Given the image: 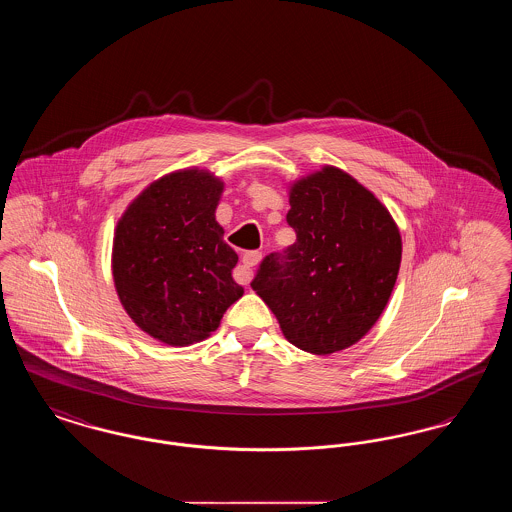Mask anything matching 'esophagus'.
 Masks as SVG:
<instances>
[{"label":"esophagus","instance_id":"34e87169","mask_svg":"<svg viewBox=\"0 0 512 512\" xmlns=\"http://www.w3.org/2000/svg\"><path fill=\"white\" fill-rule=\"evenodd\" d=\"M261 251H247L244 255V259H242V268H238V272H236V280L240 282V284H249V280H251V268L257 267L259 265V261H261Z\"/></svg>","mask_w":512,"mask_h":512}]
</instances>
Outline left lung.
<instances>
[{
  "instance_id": "1",
  "label": "left lung",
  "mask_w": 512,
  "mask_h": 512,
  "mask_svg": "<svg viewBox=\"0 0 512 512\" xmlns=\"http://www.w3.org/2000/svg\"><path fill=\"white\" fill-rule=\"evenodd\" d=\"M295 244L270 253L251 288L295 347L330 355L366 336L390 301L401 234L382 201L324 165L290 186Z\"/></svg>"
}]
</instances>
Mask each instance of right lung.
I'll return each instance as SVG.
<instances>
[{"label":"right lung","mask_w":512,"mask_h":512,"mask_svg":"<svg viewBox=\"0 0 512 512\" xmlns=\"http://www.w3.org/2000/svg\"><path fill=\"white\" fill-rule=\"evenodd\" d=\"M224 182L203 169L165 174L122 213L113 238V282L134 324L172 347L205 340L244 288L236 251L215 219Z\"/></svg>","instance_id":"add662e5"}]
</instances>
